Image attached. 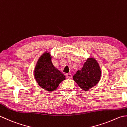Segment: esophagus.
<instances>
[{
    "mask_svg": "<svg viewBox=\"0 0 127 127\" xmlns=\"http://www.w3.org/2000/svg\"><path fill=\"white\" fill-rule=\"evenodd\" d=\"M66 77L68 79H71V77H72V75L70 73H68V74H66Z\"/></svg>",
    "mask_w": 127,
    "mask_h": 127,
    "instance_id": "1",
    "label": "esophagus"
}]
</instances>
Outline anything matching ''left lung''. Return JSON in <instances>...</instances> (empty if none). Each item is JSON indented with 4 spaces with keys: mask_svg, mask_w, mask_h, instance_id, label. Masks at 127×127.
I'll return each mask as SVG.
<instances>
[{
    "mask_svg": "<svg viewBox=\"0 0 127 127\" xmlns=\"http://www.w3.org/2000/svg\"><path fill=\"white\" fill-rule=\"evenodd\" d=\"M101 76L100 66L96 59L89 57L83 67L77 71L73 76V80L84 91H88L98 84Z\"/></svg>",
    "mask_w": 127,
    "mask_h": 127,
    "instance_id": "left-lung-1",
    "label": "left lung"
}]
</instances>
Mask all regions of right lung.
<instances>
[{"label":"right lung","instance_id":"right-lung-1","mask_svg":"<svg viewBox=\"0 0 127 127\" xmlns=\"http://www.w3.org/2000/svg\"><path fill=\"white\" fill-rule=\"evenodd\" d=\"M34 77L42 89L51 92L56 90L65 79V76L53 65L51 53L48 51L39 57L34 68Z\"/></svg>","mask_w":127,"mask_h":127}]
</instances>
